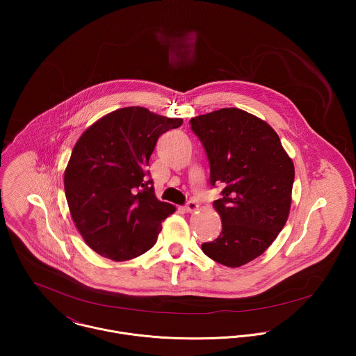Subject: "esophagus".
I'll return each mask as SVG.
<instances>
[{"label": "esophagus", "instance_id": "34e87169", "mask_svg": "<svg viewBox=\"0 0 356 356\" xmlns=\"http://www.w3.org/2000/svg\"><path fill=\"white\" fill-rule=\"evenodd\" d=\"M199 209V204L196 203V202H193V200H191V202H188V204L185 205V211L186 212H195V211H197Z\"/></svg>", "mask_w": 356, "mask_h": 356}]
</instances>
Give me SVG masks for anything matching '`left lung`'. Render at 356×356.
I'll list each match as a JSON object with an SVG mask.
<instances>
[{
	"label": "left lung",
	"mask_w": 356,
	"mask_h": 356,
	"mask_svg": "<svg viewBox=\"0 0 356 356\" xmlns=\"http://www.w3.org/2000/svg\"><path fill=\"white\" fill-rule=\"evenodd\" d=\"M191 126L208 156L211 185L225 186L213 202L222 232L202 250L223 266H244L273 244L288 220L293 161L274 129L243 109L199 115Z\"/></svg>",
	"instance_id": "obj_1"
}]
</instances>
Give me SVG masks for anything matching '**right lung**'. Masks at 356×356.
<instances>
[{"mask_svg":"<svg viewBox=\"0 0 356 356\" xmlns=\"http://www.w3.org/2000/svg\"><path fill=\"white\" fill-rule=\"evenodd\" d=\"M182 123L126 106L79 137L64 171V191L72 220L95 252L123 261L154 245L161 222L175 207L154 196L149 157L157 138Z\"/></svg>","mask_w":356,"mask_h":356,"instance_id":"1","label":"right lung"}]
</instances>
